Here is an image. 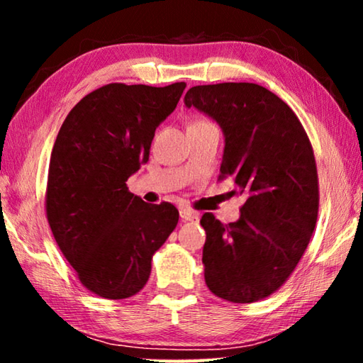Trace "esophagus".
<instances>
[{"label": "esophagus", "mask_w": 363, "mask_h": 363, "mask_svg": "<svg viewBox=\"0 0 363 363\" xmlns=\"http://www.w3.org/2000/svg\"><path fill=\"white\" fill-rule=\"evenodd\" d=\"M181 218H182V220H189V223H195V224L200 220L199 213H195L192 210H186V208L181 210Z\"/></svg>", "instance_id": "1"}]
</instances>
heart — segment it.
Wrapping results in <instances>:
<instances>
[{"label": "heart", "mask_w": 363, "mask_h": 363, "mask_svg": "<svg viewBox=\"0 0 363 363\" xmlns=\"http://www.w3.org/2000/svg\"><path fill=\"white\" fill-rule=\"evenodd\" d=\"M205 123H210V121H206V120H203V118H196V120H194V121H192V125H190V126H196V125H205Z\"/></svg>", "instance_id": "1"}]
</instances>
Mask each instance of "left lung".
I'll list each match as a JSON object with an SVG mask.
<instances>
[{
  "mask_svg": "<svg viewBox=\"0 0 363 363\" xmlns=\"http://www.w3.org/2000/svg\"><path fill=\"white\" fill-rule=\"evenodd\" d=\"M187 107L216 120L225 136L219 179L243 194L242 216L220 224L205 213V281L218 298L256 303L293 274L309 245L318 214L314 150L296 113L255 83L194 86Z\"/></svg>",
  "mask_w": 363,
  "mask_h": 363,
  "instance_id": "1",
  "label": "left lung"
}]
</instances>
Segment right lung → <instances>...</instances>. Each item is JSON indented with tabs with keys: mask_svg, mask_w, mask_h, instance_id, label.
Wrapping results in <instances>:
<instances>
[{
	"mask_svg": "<svg viewBox=\"0 0 363 363\" xmlns=\"http://www.w3.org/2000/svg\"><path fill=\"white\" fill-rule=\"evenodd\" d=\"M186 83H110L67 115L52 147L45 195L57 247L91 293L126 299L150 277L152 256L179 220L174 205H149L126 181L149 162L157 126Z\"/></svg>",
	"mask_w": 363,
	"mask_h": 363,
	"instance_id": "add662e5",
	"label": "right lung"
}]
</instances>
